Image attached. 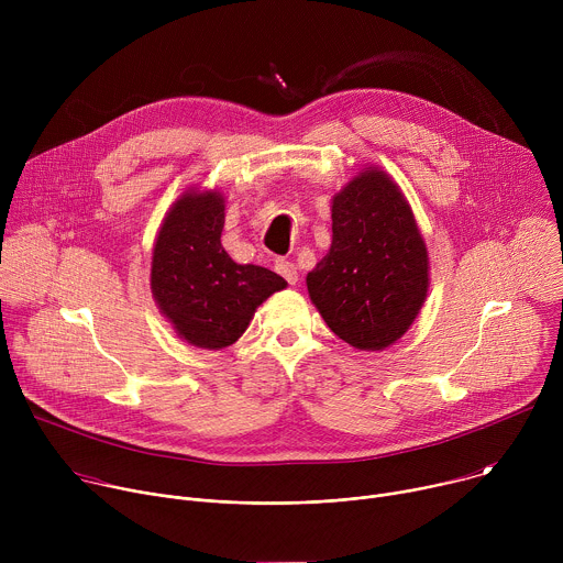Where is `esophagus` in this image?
Here are the masks:
<instances>
[{
    "instance_id": "34e87169",
    "label": "esophagus",
    "mask_w": 563,
    "mask_h": 563,
    "mask_svg": "<svg viewBox=\"0 0 563 563\" xmlns=\"http://www.w3.org/2000/svg\"><path fill=\"white\" fill-rule=\"evenodd\" d=\"M276 272H278L289 285H296V283H298V269H296L294 263H289V261H278V263H276Z\"/></svg>"
}]
</instances>
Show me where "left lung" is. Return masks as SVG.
<instances>
[{
    "label": "left lung",
    "mask_w": 563,
    "mask_h": 563,
    "mask_svg": "<svg viewBox=\"0 0 563 563\" xmlns=\"http://www.w3.org/2000/svg\"><path fill=\"white\" fill-rule=\"evenodd\" d=\"M430 263L415 213L378 167L332 200V247L307 274V291L328 328L363 352L404 336L426 302Z\"/></svg>",
    "instance_id": "left-lung-1"
}]
</instances>
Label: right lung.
<instances>
[{
  "label": "right lung",
  "mask_w": 563,
  "mask_h": 563,
  "mask_svg": "<svg viewBox=\"0 0 563 563\" xmlns=\"http://www.w3.org/2000/svg\"><path fill=\"white\" fill-rule=\"evenodd\" d=\"M224 198L189 189L169 209L151 258V291L180 339L194 347L222 350L250 328L254 311L285 278L238 265L220 243Z\"/></svg>",
  "instance_id": "obj_1"
}]
</instances>
